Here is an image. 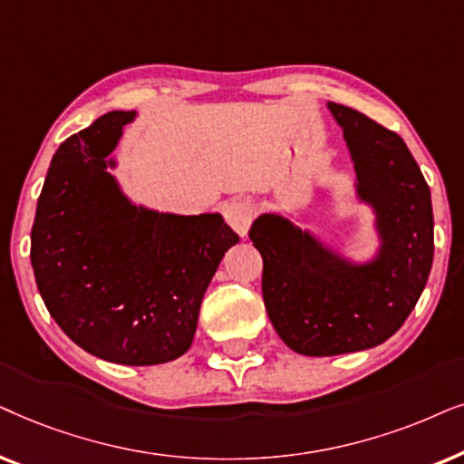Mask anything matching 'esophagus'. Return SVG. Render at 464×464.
<instances>
[{
	"instance_id": "1",
	"label": "esophagus",
	"mask_w": 464,
	"mask_h": 464,
	"mask_svg": "<svg viewBox=\"0 0 464 464\" xmlns=\"http://www.w3.org/2000/svg\"><path fill=\"white\" fill-rule=\"evenodd\" d=\"M255 203L250 199H233L225 209V218L228 222V227L242 237L248 233L252 220H255Z\"/></svg>"
}]
</instances>
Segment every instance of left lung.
I'll use <instances>...</instances> for the list:
<instances>
[{"mask_svg": "<svg viewBox=\"0 0 464 464\" xmlns=\"http://www.w3.org/2000/svg\"><path fill=\"white\" fill-rule=\"evenodd\" d=\"M343 129L358 199L375 212L380 250L356 265L280 214H261L248 236L263 256V299L290 350L335 356L384 343L401 329L433 265V206L405 141L356 110L329 103Z\"/></svg>", "mask_w": 464, "mask_h": 464, "instance_id": "1", "label": "left lung"}]
</instances>
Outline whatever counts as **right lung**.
<instances>
[{
  "instance_id": "1",
  "label": "right lung",
  "mask_w": 464,
  "mask_h": 464,
  "mask_svg": "<svg viewBox=\"0 0 464 464\" xmlns=\"http://www.w3.org/2000/svg\"><path fill=\"white\" fill-rule=\"evenodd\" d=\"M133 119L99 116L54 152L31 228V267L73 343L141 367L190 348L203 295L239 237L220 214H163L122 195L108 157Z\"/></svg>"
}]
</instances>
